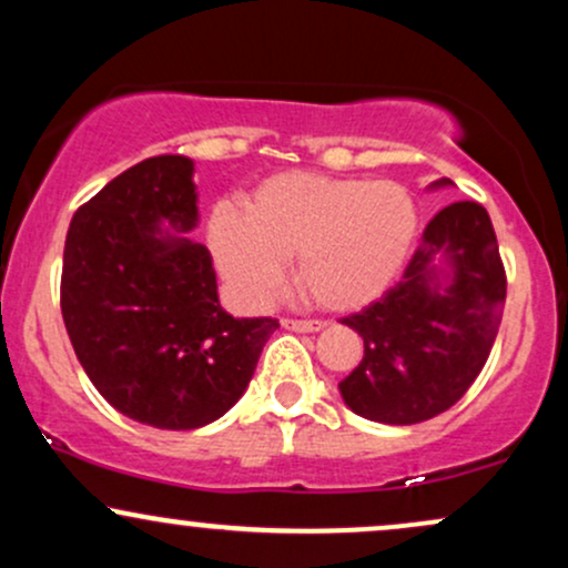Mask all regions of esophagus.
<instances>
[{"label":"esophagus","instance_id":"esophagus-1","mask_svg":"<svg viewBox=\"0 0 568 568\" xmlns=\"http://www.w3.org/2000/svg\"><path fill=\"white\" fill-rule=\"evenodd\" d=\"M283 328L298 331V334H317V331L325 328L321 321H283Z\"/></svg>","mask_w":568,"mask_h":568}]
</instances>
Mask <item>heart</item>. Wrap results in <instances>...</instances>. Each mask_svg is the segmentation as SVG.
I'll return each mask as SVG.
<instances>
[{"label":"heart","instance_id":"obj_1","mask_svg":"<svg viewBox=\"0 0 568 568\" xmlns=\"http://www.w3.org/2000/svg\"><path fill=\"white\" fill-rule=\"evenodd\" d=\"M419 213L397 181L288 171L247 194L245 213L219 205L207 226L221 275L247 304L275 298L293 258L298 288L331 312L382 296L406 266Z\"/></svg>","mask_w":568,"mask_h":568}]
</instances>
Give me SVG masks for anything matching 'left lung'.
I'll return each instance as SVG.
<instances>
[{"label":"left lung","mask_w":568,"mask_h":568,"mask_svg":"<svg viewBox=\"0 0 568 568\" xmlns=\"http://www.w3.org/2000/svg\"><path fill=\"white\" fill-rule=\"evenodd\" d=\"M505 293L486 207L473 200L443 207L400 283L342 321L363 336V361L338 382L344 403L382 425H416L452 408L486 366Z\"/></svg>","instance_id":"8db88e82"}]
</instances>
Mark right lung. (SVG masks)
Segmentation results:
<instances>
[{
	"label": "right lung",
	"mask_w": 568,
	"mask_h": 568,
	"mask_svg": "<svg viewBox=\"0 0 568 568\" xmlns=\"http://www.w3.org/2000/svg\"><path fill=\"white\" fill-rule=\"evenodd\" d=\"M192 175L181 154L128 168L74 213L63 247L61 312L84 374L120 414L160 429L224 416L280 328L221 310L207 247L175 234L200 221Z\"/></svg>",
	"instance_id": "add662e5"
}]
</instances>
